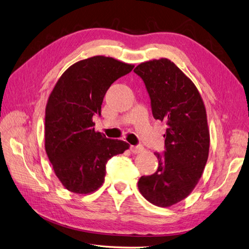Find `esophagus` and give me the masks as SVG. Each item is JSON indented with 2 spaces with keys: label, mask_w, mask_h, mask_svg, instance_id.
<instances>
[{
  "label": "esophagus",
  "mask_w": 249,
  "mask_h": 249,
  "mask_svg": "<svg viewBox=\"0 0 249 249\" xmlns=\"http://www.w3.org/2000/svg\"><path fill=\"white\" fill-rule=\"evenodd\" d=\"M130 150L131 152H133V154H140V152H142L144 150L143 146H130Z\"/></svg>",
  "instance_id": "34e87169"
}]
</instances>
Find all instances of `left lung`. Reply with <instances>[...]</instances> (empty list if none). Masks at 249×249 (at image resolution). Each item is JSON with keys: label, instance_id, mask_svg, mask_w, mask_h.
<instances>
[{"label": "left lung", "instance_id": "8db88e82", "mask_svg": "<svg viewBox=\"0 0 249 249\" xmlns=\"http://www.w3.org/2000/svg\"><path fill=\"white\" fill-rule=\"evenodd\" d=\"M144 82L152 116L166 123L165 150L155 152L159 166L138 182L154 205L169 207L185 199L199 182L209 151L205 106L196 87L168 59L141 63L133 70Z\"/></svg>", "mask_w": 249, "mask_h": 249}]
</instances>
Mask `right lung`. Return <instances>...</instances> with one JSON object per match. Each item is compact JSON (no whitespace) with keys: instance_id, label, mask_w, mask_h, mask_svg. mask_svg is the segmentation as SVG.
I'll list each match as a JSON object with an SVG mask.
<instances>
[{"instance_id":"right-lung-1","label":"right lung","mask_w":249,"mask_h":249,"mask_svg":"<svg viewBox=\"0 0 249 249\" xmlns=\"http://www.w3.org/2000/svg\"><path fill=\"white\" fill-rule=\"evenodd\" d=\"M133 67L103 55L82 60L62 74L49 95L46 154L55 176L71 193L97 190L104 182L107 161L129 148L128 143L95 132L92 118L101 116L108 88Z\"/></svg>"}]
</instances>
